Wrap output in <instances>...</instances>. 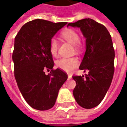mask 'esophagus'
Segmentation results:
<instances>
[{
    "instance_id": "1",
    "label": "esophagus",
    "mask_w": 127,
    "mask_h": 127,
    "mask_svg": "<svg viewBox=\"0 0 127 127\" xmlns=\"http://www.w3.org/2000/svg\"><path fill=\"white\" fill-rule=\"evenodd\" d=\"M72 75L71 74H68V79H71Z\"/></svg>"
}]
</instances>
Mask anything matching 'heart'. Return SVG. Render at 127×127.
<instances>
[{"mask_svg":"<svg viewBox=\"0 0 127 127\" xmlns=\"http://www.w3.org/2000/svg\"><path fill=\"white\" fill-rule=\"evenodd\" d=\"M61 36L66 41L73 45L75 50L78 52L82 47L80 42V36L76 31L71 29H66L61 32ZM50 51L53 56L58 54V43L54 39H51L50 42ZM56 66L66 72H71L79 64V61L76 57L62 58L56 61Z\"/></svg>","mask_w":127,"mask_h":127,"instance_id":"heart-1","label":"heart"}]
</instances>
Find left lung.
Segmentation results:
<instances>
[{"label": "left lung", "mask_w": 127, "mask_h": 127, "mask_svg": "<svg viewBox=\"0 0 127 127\" xmlns=\"http://www.w3.org/2000/svg\"><path fill=\"white\" fill-rule=\"evenodd\" d=\"M79 27L85 37L86 50L80 69L88 73L73 75L76 86L73 94L79 105L85 109L97 106L111 85L114 73V49L110 34L103 24L86 18L67 26Z\"/></svg>", "instance_id": "1"}]
</instances>
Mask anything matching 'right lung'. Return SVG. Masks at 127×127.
Returning a JSON list of instances; mask_svg holds the SVG:
<instances>
[{
    "instance_id": "obj_1",
    "label": "right lung",
    "mask_w": 127,
    "mask_h": 127,
    "mask_svg": "<svg viewBox=\"0 0 127 127\" xmlns=\"http://www.w3.org/2000/svg\"><path fill=\"white\" fill-rule=\"evenodd\" d=\"M66 22L36 19L24 25L15 37L12 58L18 86L27 103L41 111L52 108L68 75L54 69L50 42ZM45 70H51L46 75Z\"/></svg>"
}]
</instances>
